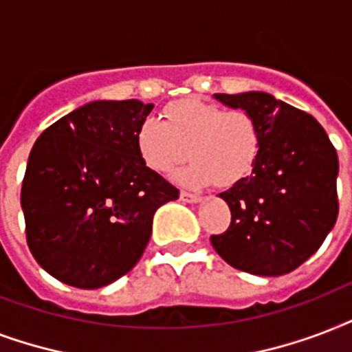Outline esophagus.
<instances>
[{"label": "esophagus", "mask_w": 352, "mask_h": 352, "mask_svg": "<svg viewBox=\"0 0 352 352\" xmlns=\"http://www.w3.org/2000/svg\"><path fill=\"white\" fill-rule=\"evenodd\" d=\"M179 198H182L184 201H189V204H198V201L201 200V196L187 192V190H182V192H179Z\"/></svg>", "instance_id": "esophagus-1"}]
</instances>
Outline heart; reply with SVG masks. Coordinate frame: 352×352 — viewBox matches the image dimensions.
Returning <instances> with one entry per match:
<instances>
[{"instance_id": "1", "label": "heart", "mask_w": 352, "mask_h": 352, "mask_svg": "<svg viewBox=\"0 0 352 352\" xmlns=\"http://www.w3.org/2000/svg\"><path fill=\"white\" fill-rule=\"evenodd\" d=\"M163 119H146L138 130L139 156L160 174L195 160L179 179L187 185L230 187L252 173L261 152V128L248 110L182 99L163 108Z\"/></svg>"}]
</instances>
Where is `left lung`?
Returning a JSON list of instances; mask_svg holds the SVG:
<instances>
[{
  "label": "left lung",
  "instance_id": "left-lung-1",
  "mask_svg": "<svg viewBox=\"0 0 352 352\" xmlns=\"http://www.w3.org/2000/svg\"><path fill=\"white\" fill-rule=\"evenodd\" d=\"M214 99L252 113L261 152L252 174L220 192L231 209L230 228L211 244L233 268L285 275L323 244L338 219V154L310 113L263 91Z\"/></svg>",
  "mask_w": 352,
  "mask_h": 352
}]
</instances>
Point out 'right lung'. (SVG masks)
I'll return each instance as SVG.
<instances>
[{
    "instance_id": "obj_1",
    "label": "right lung",
    "mask_w": 352,
    "mask_h": 352,
    "mask_svg": "<svg viewBox=\"0 0 352 352\" xmlns=\"http://www.w3.org/2000/svg\"><path fill=\"white\" fill-rule=\"evenodd\" d=\"M154 108L95 100L36 139L21 184L27 246L54 279L100 288L145 252L156 209L179 190L139 156V126Z\"/></svg>"
}]
</instances>
